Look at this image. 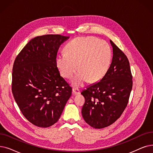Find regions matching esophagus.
Segmentation results:
<instances>
[{"label": "esophagus", "mask_w": 153, "mask_h": 153, "mask_svg": "<svg viewBox=\"0 0 153 153\" xmlns=\"http://www.w3.org/2000/svg\"><path fill=\"white\" fill-rule=\"evenodd\" d=\"M72 92H73V94H74V95H78V94H80V91L79 90V89H77V88H74L72 89Z\"/></svg>", "instance_id": "esophagus-1"}]
</instances>
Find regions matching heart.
<instances>
[{
    "label": "heart",
    "mask_w": 153,
    "mask_h": 153,
    "mask_svg": "<svg viewBox=\"0 0 153 153\" xmlns=\"http://www.w3.org/2000/svg\"><path fill=\"white\" fill-rule=\"evenodd\" d=\"M59 53L56 65L61 74L71 79L77 69L79 71L72 81L76 87L89 82H96L108 71L112 59L109 44L93 36L79 37L72 39Z\"/></svg>",
    "instance_id": "heart-1"
}]
</instances>
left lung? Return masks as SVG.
<instances>
[{"label": "left lung", "instance_id": "left-lung-1", "mask_svg": "<svg viewBox=\"0 0 153 153\" xmlns=\"http://www.w3.org/2000/svg\"><path fill=\"white\" fill-rule=\"evenodd\" d=\"M113 56L109 69L100 81L82 91L85 103L84 121L91 127L101 129L113 124L127 106L132 87L128 59L110 40Z\"/></svg>", "mask_w": 153, "mask_h": 153}]
</instances>
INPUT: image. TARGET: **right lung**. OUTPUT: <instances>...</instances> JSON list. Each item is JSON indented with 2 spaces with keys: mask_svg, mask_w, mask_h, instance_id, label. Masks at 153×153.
<instances>
[{
  "mask_svg": "<svg viewBox=\"0 0 153 153\" xmlns=\"http://www.w3.org/2000/svg\"><path fill=\"white\" fill-rule=\"evenodd\" d=\"M69 36H37L25 45L13 65L12 91L22 114L34 125L48 128L60 118L72 94L61 76L57 53Z\"/></svg>",
  "mask_w": 153,
  "mask_h": 153,
  "instance_id": "obj_1",
  "label": "right lung"
}]
</instances>
